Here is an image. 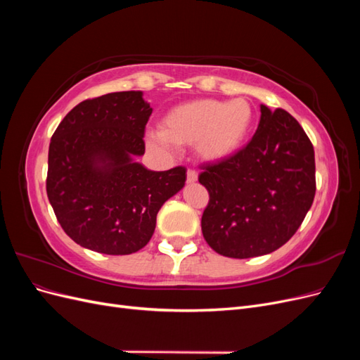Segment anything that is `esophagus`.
I'll use <instances>...</instances> for the list:
<instances>
[{
    "label": "esophagus",
    "mask_w": 360,
    "mask_h": 360,
    "mask_svg": "<svg viewBox=\"0 0 360 360\" xmlns=\"http://www.w3.org/2000/svg\"><path fill=\"white\" fill-rule=\"evenodd\" d=\"M198 180V174L195 169H188V183H195Z\"/></svg>",
    "instance_id": "esophagus-1"
}]
</instances>
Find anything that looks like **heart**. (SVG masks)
Listing matches in <instances>:
<instances>
[{"label": "heart", "instance_id": "1", "mask_svg": "<svg viewBox=\"0 0 360 360\" xmlns=\"http://www.w3.org/2000/svg\"><path fill=\"white\" fill-rule=\"evenodd\" d=\"M254 110L245 99L231 102L198 99L171 108L160 122V134L150 141L158 146H195L207 162H222L243 148L252 132Z\"/></svg>", "mask_w": 360, "mask_h": 360}]
</instances>
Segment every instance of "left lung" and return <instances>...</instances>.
<instances>
[{"mask_svg": "<svg viewBox=\"0 0 360 360\" xmlns=\"http://www.w3.org/2000/svg\"><path fill=\"white\" fill-rule=\"evenodd\" d=\"M198 180L210 197L201 230L214 252L230 258L266 255L290 240L311 209L314 147L291 114L261 105L259 124L248 146L205 165Z\"/></svg>", "mask_w": 360, "mask_h": 360, "instance_id": "obj_1", "label": "left lung"}]
</instances>
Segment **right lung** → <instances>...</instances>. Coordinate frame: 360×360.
Wrapping results in <instances>:
<instances>
[{
	"mask_svg": "<svg viewBox=\"0 0 360 360\" xmlns=\"http://www.w3.org/2000/svg\"><path fill=\"white\" fill-rule=\"evenodd\" d=\"M151 108L141 91L86 99L63 118L48 155L46 192L73 242L106 255L143 249L158 212L186 181V168L148 171L144 155Z\"/></svg>",
	"mask_w": 360,
	"mask_h": 360,
	"instance_id": "add662e5",
	"label": "right lung"
}]
</instances>
